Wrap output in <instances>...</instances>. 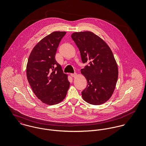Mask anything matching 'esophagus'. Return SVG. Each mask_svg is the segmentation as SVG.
<instances>
[{
    "instance_id": "34e87169",
    "label": "esophagus",
    "mask_w": 146,
    "mask_h": 146,
    "mask_svg": "<svg viewBox=\"0 0 146 146\" xmlns=\"http://www.w3.org/2000/svg\"><path fill=\"white\" fill-rule=\"evenodd\" d=\"M76 75H77V74H76V73H74V74H71V76L72 77H73V78L76 77Z\"/></svg>"
}]
</instances>
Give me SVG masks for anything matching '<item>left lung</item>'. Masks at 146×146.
Masks as SVG:
<instances>
[{
    "instance_id": "1",
    "label": "left lung",
    "mask_w": 146,
    "mask_h": 146,
    "mask_svg": "<svg viewBox=\"0 0 146 146\" xmlns=\"http://www.w3.org/2000/svg\"><path fill=\"white\" fill-rule=\"evenodd\" d=\"M71 38L80 50L82 62L89 63L81 70L88 84L82 97L89 104H103L112 96L118 78L112 52L103 39L91 31L74 33Z\"/></svg>"
}]
</instances>
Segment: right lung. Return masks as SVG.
<instances>
[{
    "label": "right lung",
    "instance_id": "1",
    "mask_svg": "<svg viewBox=\"0 0 146 146\" xmlns=\"http://www.w3.org/2000/svg\"><path fill=\"white\" fill-rule=\"evenodd\" d=\"M64 31L46 36L33 49L26 66L27 79L36 96L42 103L53 105L62 102L70 87L67 75L55 59Z\"/></svg>",
    "mask_w": 146,
    "mask_h": 146
}]
</instances>
